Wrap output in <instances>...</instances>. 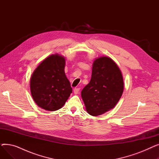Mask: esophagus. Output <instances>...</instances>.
<instances>
[{"label":"esophagus","instance_id":"34e87169","mask_svg":"<svg viewBox=\"0 0 159 159\" xmlns=\"http://www.w3.org/2000/svg\"><path fill=\"white\" fill-rule=\"evenodd\" d=\"M73 91H74V93H75V94H78V93H79L80 88H75L73 89Z\"/></svg>","mask_w":159,"mask_h":159}]
</instances>
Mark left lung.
<instances>
[{"instance_id":"1","label":"left lung","mask_w":159,"mask_h":159,"mask_svg":"<svg viewBox=\"0 0 159 159\" xmlns=\"http://www.w3.org/2000/svg\"><path fill=\"white\" fill-rule=\"evenodd\" d=\"M124 91V81L119 68L111 58H96L92 66L89 84L81 91L87 112L102 115L117 104Z\"/></svg>"}]
</instances>
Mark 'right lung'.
<instances>
[{
  "mask_svg": "<svg viewBox=\"0 0 159 159\" xmlns=\"http://www.w3.org/2000/svg\"><path fill=\"white\" fill-rule=\"evenodd\" d=\"M65 58L52 55L42 62L33 71L30 79L31 96L35 103L44 110H59L72 93L65 72Z\"/></svg>",
  "mask_w": 159,
  "mask_h": 159,
  "instance_id": "right-lung-1",
  "label": "right lung"
}]
</instances>
